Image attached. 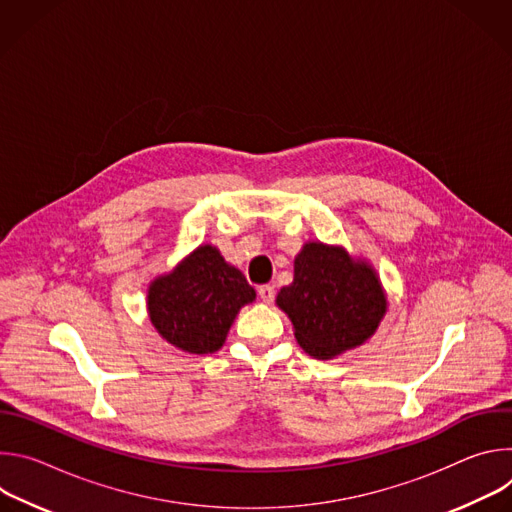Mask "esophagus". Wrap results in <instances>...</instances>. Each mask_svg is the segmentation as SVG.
Wrapping results in <instances>:
<instances>
[{
  "label": "esophagus",
  "instance_id": "34e87169",
  "mask_svg": "<svg viewBox=\"0 0 512 512\" xmlns=\"http://www.w3.org/2000/svg\"><path fill=\"white\" fill-rule=\"evenodd\" d=\"M257 291H259V298H261L263 304H271V302L275 300V289H273V285H261Z\"/></svg>",
  "mask_w": 512,
  "mask_h": 512
}]
</instances>
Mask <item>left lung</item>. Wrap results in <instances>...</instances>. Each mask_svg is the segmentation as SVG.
Returning <instances> with one entry per match:
<instances>
[{"instance_id": "left-lung-1", "label": "left lung", "mask_w": 512, "mask_h": 512, "mask_svg": "<svg viewBox=\"0 0 512 512\" xmlns=\"http://www.w3.org/2000/svg\"><path fill=\"white\" fill-rule=\"evenodd\" d=\"M277 308L294 326L298 344L330 360L375 336L387 310L377 269L342 245L304 243L294 261V281L281 287Z\"/></svg>"}]
</instances>
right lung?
<instances>
[{"label":"right lung","mask_w":512,"mask_h":512,"mask_svg":"<svg viewBox=\"0 0 512 512\" xmlns=\"http://www.w3.org/2000/svg\"><path fill=\"white\" fill-rule=\"evenodd\" d=\"M257 298L245 275L214 245L202 243L148 287V316L156 332L188 354H212L247 304Z\"/></svg>","instance_id":"obj_1"}]
</instances>
